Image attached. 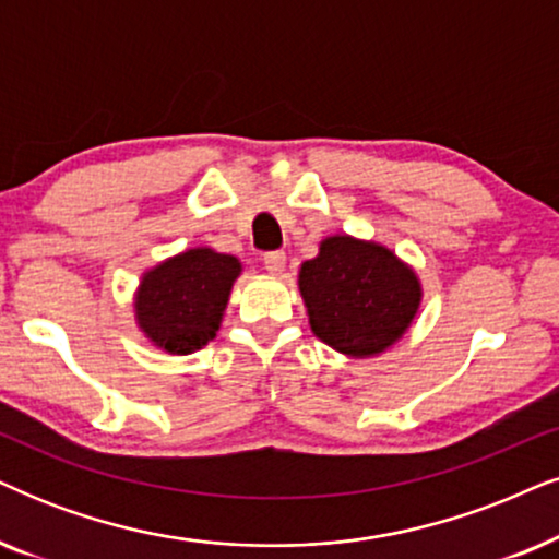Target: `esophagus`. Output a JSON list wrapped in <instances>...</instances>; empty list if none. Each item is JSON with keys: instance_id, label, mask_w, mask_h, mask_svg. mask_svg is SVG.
Instances as JSON below:
<instances>
[{"instance_id": "esophagus-1", "label": "esophagus", "mask_w": 559, "mask_h": 559, "mask_svg": "<svg viewBox=\"0 0 559 559\" xmlns=\"http://www.w3.org/2000/svg\"><path fill=\"white\" fill-rule=\"evenodd\" d=\"M285 264H287L285 251H272V253H266V257H264V270L274 274V277H280V274L285 272Z\"/></svg>"}]
</instances>
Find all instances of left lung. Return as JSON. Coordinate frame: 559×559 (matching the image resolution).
I'll use <instances>...</instances> for the list:
<instances>
[{"label":"left lung","mask_w":559,"mask_h":559,"mask_svg":"<svg viewBox=\"0 0 559 559\" xmlns=\"http://www.w3.org/2000/svg\"><path fill=\"white\" fill-rule=\"evenodd\" d=\"M310 331L352 359L393 349L416 321L424 287L388 246L349 234L325 236L297 274Z\"/></svg>","instance_id":"obj_1"}]
</instances>
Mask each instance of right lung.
<instances>
[{
    "label": "right lung",
    "instance_id": "1",
    "mask_svg": "<svg viewBox=\"0 0 559 559\" xmlns=\"http://www.w3.org/2000/svg\"><path fill=\"white\" fill-rule=\"evenodd\" d=\"M243 266L230 253L194 246L143 272L133 295L135 325L156 349L192 354L215 338Z\"/></svg>",
    "mask_w": 559,
    "mask_h": 559
}]
</instances>
